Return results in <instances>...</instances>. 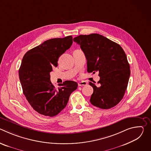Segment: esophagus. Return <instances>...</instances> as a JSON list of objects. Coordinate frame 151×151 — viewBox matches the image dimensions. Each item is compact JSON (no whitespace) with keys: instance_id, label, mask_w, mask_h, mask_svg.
Returning <instances> with one entry per match:
<instances>
[{"instance_id":"esophagus-1","label":"esophagus","mask_w":151,"mask_h":151,"mask_svg":"<svg viewBox=\"0 0 151 151\" xmlns=\"http://www.w3.org/2000/svg\"><path fill=\"white\" fill-rule=\"evenodd\" d=\"M87 85V82L85 81H81L79 82L78 83V86L79 87H81V86H84V85Z\"/></svg>"}]
</instances>
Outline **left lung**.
Wrapping results in <instances>:
<instances>
[{"instance_id":"8db88e82","label":"left lung","mask_w":151,"mask_h":151,"mask_svg":"<svg viewBox=\"0 0 151 151\" xmlns=\"http://www.w3.org/2000/svg\"><path fill=\"white\" fill-rule=\"evenodd\" d=\"M73 41L85 55L87 72H99V85L89 83L94 90L91 103L103 109L115 106L124 97L130 75L124 51L119 44L97 33L81 35L73 38Z\"/></svg>"}]
</instances>
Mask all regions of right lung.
I'll return each mask as SVG.
<instances>
[{"instance_id": "right-lung-1", "label": "right lung", "mask_w": 151, "mask_h": 151, "mask_svg": "<svg viewBox=\"0 0 151 151\" xmlns=\"http://www.w3.org/2000/svg\"><path fill=\"white\" fill-rule=\"evenodd\" d=\"M73 43L72 36L54 38L28 51L19 69L23 94L33 109L39 114L54 116L65 107L78 83L66 81L56 88L50 81V72L58 66V60Z\"/></svg>"}]
</instances>
